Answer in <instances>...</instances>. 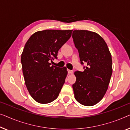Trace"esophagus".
<instances>
[{"label":"esophagus","instance_id":"esophagus-1","mask_svg":"<svg viewBox=\"0 0 130 130\" xmlns=\"http://www.w3.org/2000/svg\"><path fill=\"white\" fill-rule=\"evenodd\" d=\"M68 74H72L73 71L69 70V69H68Z\"/></svg>","mask_w":130,"mask_h":130}]
</instances>
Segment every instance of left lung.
<instances>
[{"mask_svg":"<svg viewBox=\"0 0 130 130\" xmlns=\"http://www.w3.org/2000/svg\"><path fill=\"white\" fill-rule=\"evenodd\" d=\"M72 38L79 52L83 72H75L76 79L72 85L75 98L85 106H92L104 97L112 75V58L101 36L86 30L73 31Z\"/></svg>","mask_w":130,"mask_h":130,"instance_id":"1","label":"left lung"}]
</instances>
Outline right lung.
Wrapping results in <instances>:
<instances>
[{"instance_id":"1","label":"right lung","mask_w":130,"mask_h":130,"mask_svg":"<svg viewBox=\"0 0 130 130\" xmlns=\"http://www.w3.org/2000/svg\"><path fill=\"white\" fill-rule=\"evenodd\" d=\"M72 30L38 31L29 38L21 55L27 89L36 102L47 104L56 100L65 83L67 68L51 65L58 52L71 38Z\"/></svg>"}]
</instances>
